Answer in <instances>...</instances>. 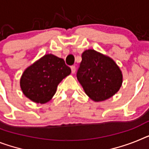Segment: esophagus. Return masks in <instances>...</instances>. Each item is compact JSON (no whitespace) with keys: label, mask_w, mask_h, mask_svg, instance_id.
<instances>
[{"label":"esophagus","mask_w":149,"mask_h":149,"mask_svg":"<svg viewBox=\"0 0 149 149\" xmlns=\"http://www.w3.org/2000/svg\"><path fill=\"white\" fill-rule=\"evenodd\" d=\"M71 71H72V73H75V72H76V67L75 66H71Z\"/></svg>","instance_id":"1"}]
</instances>
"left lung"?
Segmentation results:
<instances>
[{
  "label": "left lung",
  "instance_id": "obj_1",
  "mask_svg": "<svg viewBox=\"0 0 149 149\" xmlns=\"http://www.w3.org/2000/svg\"><path fill=\"white\" fill-rule=\"evenodd\" d=\"M77 77L86 95L95 102L112 97L123 82L122 72L114 61L92 49L82 53Z\"/></svg>",
  "mask_w": 149,
  "mask_h": 149
}]
</instances>
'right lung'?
Segmentation results:
<instances>
[{
	"label": "right lung",
	"instance_id": "1",
	"mask_svg": "<svg viewBox=\"0 0 149 149\" xmlns=\"http://www.w3.org/2000/svg\"><path fill=\"white\" fill-rule=\"evenodd\" d=\"M70 72L71 69L63 59L53 54H46L22 73L21 89L32 102L46 103L55 94L58 84Z\"/></svg>",
	"mask_w": 149,
	"mask_h": 149
}]
</instances>
